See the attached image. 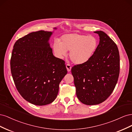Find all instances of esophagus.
<instances>
[{"label": "esophagus", "mask_w": 132, "mask_h": 132, "mask_svg": "<svg viewBox=\"0 0 132 132\" xmlns=\"http://www.w3.org/2000/svg\"><path fill=\"white\" fill-rule=\"evenodd\" d=\"M66 68H67V69L68 71V72H70V71H71V67L70 66V65L69 64H67L66 65Z\"/></svg>", "instance_id": "1"}]
</instances>
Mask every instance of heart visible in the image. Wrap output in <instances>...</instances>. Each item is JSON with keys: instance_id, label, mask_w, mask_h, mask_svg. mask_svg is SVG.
<instances>
[{"instance_id": "obj_1", "label": "heart", "mask_w": 132, "mask_h": 132, "mask_svg": "<svg viewBox=\"0 0 132 132\" xmlns=\"http://www.w3.org/2000/svg\"><path fill=\"white\" fill-rule=\"evenodd\" d=\"M98 45L97 39L94 36L79 34L63 35L60 42L55 41L53 50L56 56L63 58L70 51L69 57L74 64H82L88 62L93 56Z\"/></svg>"}]
</instances>
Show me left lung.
<instances>
[{"mask_svg": "<svg viewBox=\"0 0 132 132\" xmlns=\"http://www.w3.org/2000/svg\"><path fill=\"white\" fill-rule=\"evenodd\" d=\"M98 35L97 48L89 61L71 68L80 101L86 105H98L105 101L112 93L119 74L118 47L109 36L102 31Z\"/></svg>", "mask_w": 132, "mask_h": 132, "instance_id": "1", "label": "left lung"}]
</instances>
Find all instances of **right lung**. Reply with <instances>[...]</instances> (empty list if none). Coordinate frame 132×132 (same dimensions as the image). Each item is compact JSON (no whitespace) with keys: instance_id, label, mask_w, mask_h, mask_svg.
I'll use <instances>...</instances> for the list:
<instances>
[{"instance_id":"right-lung-1","label":"right lung","mask_w":132,"mask_h":132,"mask_svg":"<svg viewBox=\"0 0 132 132\" xmlns=\"http://www.w3.org/2000/svg\"><path fill=\"white\" fill-rule=\"evenodd\" d=\"M53 32H31L19 39L12 52L10 68L16 87L23 98L35 105L53 102L67 74L64 61L54 57L50 47Z\"/></svg>"}]
</instances>
